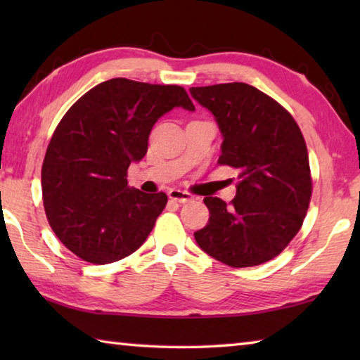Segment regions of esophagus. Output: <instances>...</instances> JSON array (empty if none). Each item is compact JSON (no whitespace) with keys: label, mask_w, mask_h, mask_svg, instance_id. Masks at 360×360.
Returning <instances> with one entry per match:
<instances>
[{"label":"esophagus","mask_w":360,"mask_h":360,"mask_svg":"<svg viewBox=\"0 0 360 360\" xmlns=\"http://www.w3.org/2000/svg\"><path fill=\"white\" fill-rule=\"evenodd\" d=\"M168 198L173 200V202H178V203H187L192 200V195L188 192L179 191V188H172V191L168 192Z\"/></svg>","instance_id":"34e87169"}]
</instances>
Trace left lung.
Here are the masks:
<instances>
[{
	"label": "left lung",
	"mask_w": 360,
	"mask_h": 360,
	"mask_svg": "<svg viewBox=\"0 0 360 360\" xmlns=\"http://www.w3.org/2000/svg\"><path fill=\"white\" fill-rule=\"evenodd\" d=\"M222 133L219 165L240 172L227 205L206 197V227L195 241L211 257L243 268L271 260L300 230L311 200L307 144L294 117L270 96L245 82L192 87Z\"/></svg>",
	"instance_id": "left-lung-1"
}]
</instances>
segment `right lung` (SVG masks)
Returning a JSON list of instances; mask_svg holds the SVG:
<instances>
[{
	"instance_id": "obj_1",
	"label": "right lung",
	"mask_w": 360,
	"mask_h": 360,
	"mask_svg": "<svg viewBox=\"0 0 360 360\" xmlns=\"http://www.w3.org/2000/svg\"><path fill=\"white\" fill-rule=\"evenodd\" d=\"M173 108L195 111L179 85L115 77L60 120L42 163V200L53 233L79 259L117 262L154 229L168 197L129 187L127 169L146 155L152 127Z\"/></svg>"
}]
</instances>
